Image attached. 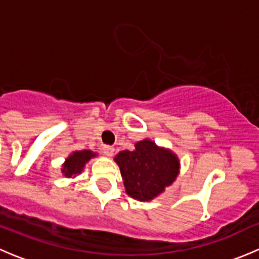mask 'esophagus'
<instances>
[{
  "label": "esophagus",
  "instance_id": "34e87169",
  "mask_svg": "<svg viewBox=\"0 0 259 259\" xmlns=\"http://www.w3.org/2000/svg\"><path fill=\"white\" fill-rule=\"evenodd\" d=\"M114 151H115V149L113 148V146H110V145H104L103 146V153L105 154L106 156H113Z\"/></svg>",
  "mask_w": 259,
  "mask_h": 259
}]
</instances>
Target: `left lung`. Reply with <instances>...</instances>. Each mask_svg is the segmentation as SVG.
<instances>
[{
  "label": "left lung",
  "mask_w": 259,
  "mask_h": 259,
  "mask_svg": "<svg viewBox=\"0 0 259 259\" xmlns=\"http://www.w3.org/2000/svg\"><path fill=\"white\" fill-rule=\"evenodd\" d=\"M115 161L127 195L142 202L158 197L179 174L178 156L149 139L138 142L133 151H120Z\"/></svg>",
  "instance_id": "obj_1"
}]
</instances>
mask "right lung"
<instances>
[{"instance_id": "obj_1", "label": "right lung", "mask_w": 259, "mask_h": 259, "mask_svg": "<svg viewBox=\"0 0 259 259\" xmlns=\"http://www.w3.org/2000/svg\"><path fill=\"white\" fill-rule=\"evenodd\" d=\"M94 156H96V153H93L91 150L74 151L72 154H70L69 158L62 165V174L66 178H75L81 174V171L85 168V164Z\"/></svg>"}]
</instances>
